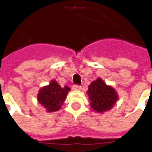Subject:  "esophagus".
<instances>
[{"label":"esophagus","mask_w":152,"mask_h":152,"mask_svg":"<svg viewBox=\"0 0 152 152\" xmlns=\"http://www.w3.org/2000/svg\"><path fill=\"white\" fill-rule=\"evenodd\" d=\"M72 89L74 90H80V89H81V86H78V85H74L72 86Z\"/></svg>","instance_id":"obj_1"}]
</instances>
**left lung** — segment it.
Masks as SVG:
<instances>
[{
    "instance_id": "obj_1",
    "label": "left lung",
    "mask_w": 152,
    "mask_h": 152,
    "mask_svg": "<svg viewBox=\"0 0 152 152\" xmlns=\"http://www.w3.org/2000/svg\"><path fill=\"white\" fill-rule=\"evenodd\" d=\"M87 93L90 106L96 112L111 110L118 99L116 91L111 86H107L101 78L91 82Z\"/></svg>"
}]
</instances>
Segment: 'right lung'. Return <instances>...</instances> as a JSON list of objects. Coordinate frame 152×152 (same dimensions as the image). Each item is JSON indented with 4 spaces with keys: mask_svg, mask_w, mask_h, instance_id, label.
Wrapping results in <instances>:
<instances>
[{
    "mask_svg": "<svg viewBox=\"0 0 152 152\" xmlns=\"http://www.w3.org/2000/svg\"><path fill=\"white\" fill-rule=\"evenodd\" d=\"M68 86L62 88L56 80H51L49 86L41 88L37 95L38 102L46 109L48 112H56L61 108L67 94Z\"/></svg>",
    "mask_w": 152,
    "mask_h": 152,
    "instance_id": "right-lung-1",
    "label": "right lung"
}]
</instances>
